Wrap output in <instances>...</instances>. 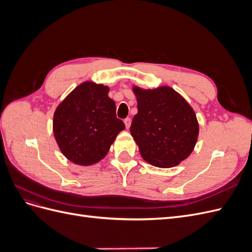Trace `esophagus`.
<instances>
[{"mask_svg": "<svg viewBox=\"0 0 252 252\" xmlns=\"http://www.w3.org/2000/svg\"><path fill=\"white\" fill-rule=\"evenodd\" d=\"M124 123H125L126 128H127V129H129V128H130V125H131V120L129 119V118H127V119H125V120H124Z\"/></svg>", "mask_w": 252, "mask_h": 252, "instance_id": "obj_1", "label": "esophagus"}]
</instances>
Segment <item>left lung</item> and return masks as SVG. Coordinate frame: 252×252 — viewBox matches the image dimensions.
Listing matches in <instances>:
<instances>
[{
    "instance_id": "1",
    "label": "left lung",
    "mask_w": 252,
    "mask_h": 252,
    "mask_svg": "<svg viewBox=\"0 0 252 252\" xmlns=\"http://www.w3.org/2000/svg\"><path fill=\"white\" fill-rule=\"evenodd\" d=\"M138 113L130 134L142 158L152 166L170 168L186 159L199 136V122L190 104L169 86L144 89L134 85Z\"/></svg>"
}]
</instances>
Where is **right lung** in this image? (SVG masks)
<instances>
[{
  "label": "right lung",
  "mask_w": 252,
  "mask_h": 252,
  "mask_svg": "<svg viewBox=\"0 0 252 252\" xmlns=\"http://www.w3.org/2000/svg\"><path fill=\"white\" fill-rule=\"evenodd\" d=\"M109 87L85 81L59 104L52 130L61 152L70 162L90 166L108 154L117 135L125 129L116 116Z\"/></svg>",
  "instance_id": "obj_1"
}]
</instances>
